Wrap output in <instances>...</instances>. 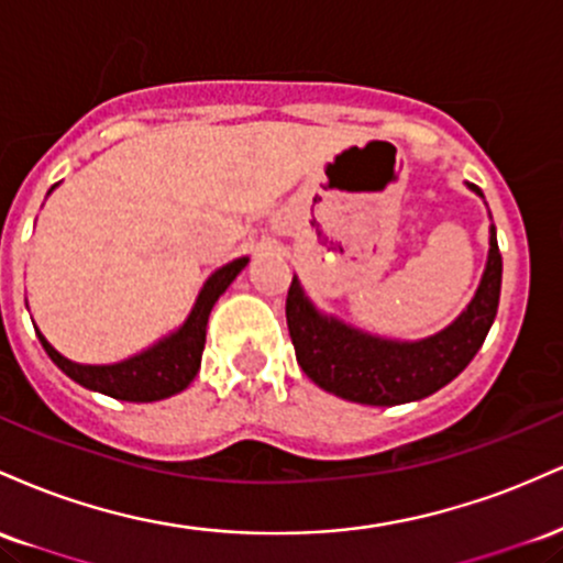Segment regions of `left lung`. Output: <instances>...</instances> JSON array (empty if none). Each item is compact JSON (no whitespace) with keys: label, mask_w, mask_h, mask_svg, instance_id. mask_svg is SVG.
<instances>
[{"label":"left lung","mask_w":563,"mask_h":563,"mask_svg":"<svg viewBox=\"0 0 563 563\" xmlns=\"http://www.w3.org/2000/svg\"><path fill=\"white\" fill-rule=\"evenodd\" d=\"M471 190H482L468 185ZM503 260L495 224L489 254L474 299L452 325L421 341H391L322 314L294 277L286 299L288 333L296 363L320 389L360 405L391 407L429 397L466 367L487 339L497 314Z\"/></svg>","instance_id":"obj_1"}]
</instances>
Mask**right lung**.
I'll list each match as a JSON object with an SVG mask.
<instances>
[{
	"instance_id": "right-lung-1",
	"label": "right lung",
	"mask_w": 563,
	"mask_h": 563,
	"mask_svg": "<svg viewBox=\"0 0 563 563\" xmlns=\"http://www.w3.org/2000/svg\"><path fill=\"white\" fill-rule=\"evenodd\" d=\"M249 264V256L224 264L219 267L209 280L200 288L196 303H192L190 314L177 331L161 339L145 352L134 354V357L121 360L113 365H79L63 357L57 349L36 331L42 341L44 352L49 360L60 367L63 373L84 389H92L108 394L113 399H124V402H158V399L172 397L190 386L200 367V354L206 344V325H209L211 307H214L219 296L228 290L235 280L238 273Z\"/></svg>"
}]
</instances>
